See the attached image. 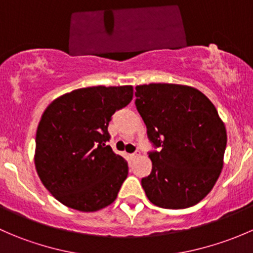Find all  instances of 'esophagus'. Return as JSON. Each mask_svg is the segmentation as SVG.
Returning <instances> with one entry per match:
<instances>
[{
    "label": "esophagus",
    "instance_id": "esophagus-1",
    "mask_svg": "<svg viewBox=\"0 0 253 253\" xmlns=\"http://www.w3.org/2000/svg\"><path fill=\"white\" fill-rule=\"evenodd\" d=\"M129 157H131L132 159H136V158L139 157V154H138V153H133V154H131Z\"/></svg>",
    "mask_w": 253,
    "mask_h": 253
}]
</instances>
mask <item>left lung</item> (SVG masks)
Listing matches in <instances>:
<instances>
[{"label": "left lung", "mask_w": 253, "mask_h": 253, "mask_svg": "<svg viewBox=\"0 0 253 253\" xmlns=\"http://www.w3.org/2000/svg\"><path fill=\"white\" fill-rule=\"evenodd\" d=\"M136 106L149 139L153 169L142 187L153 205L183 209L197 205L220 176L226 128L215 106L198 89L182 84L136 86Z\"/></svg>", "instance_id": "1"}]
</instances>
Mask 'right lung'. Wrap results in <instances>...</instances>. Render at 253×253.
Segmentation results:
<instances>
[{
    "label": "right lung",
    "instance_id": "obj_1",
    "mask_svg": "<svg viewBox=\"0 0 253 253\" xmlns=\"http://www.w3.org/2000/svg\"><path fill=\"white\" fill-rule=\"evenodd\" d=\"M133 98V86H89L56 98L45 109L35 138L34 163L58 202L79 211L110 206L128 165L106 142L114 112Z\"/></svg>",
    "mask_w": 253,
    "mask_h": 253
}]
</instances>
